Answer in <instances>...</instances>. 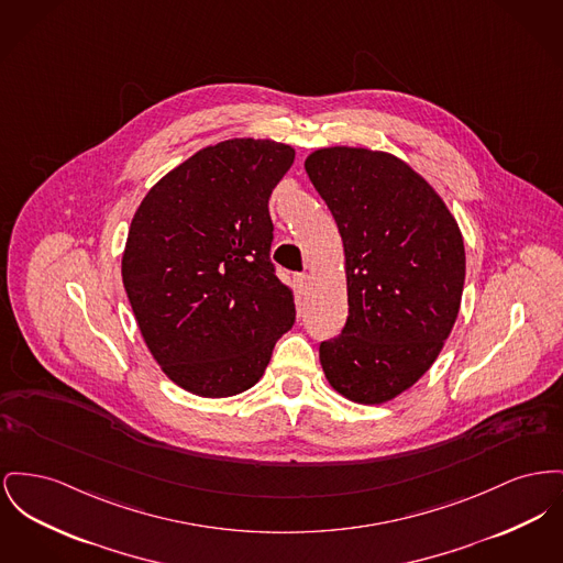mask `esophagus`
I'll list each match as a JSON object with an SVG mask.
<instances>
[{
	"label": "esophagus",
	"instance_id": "1",
	"mask_svg": "<svg viewBox=\"0 0 563 563\" xmlns=\"http://www.w3.org/2000/svg\"><path fill=\"white\" fill-rule=\"evenodd\" d=\"M296 287H298L299 294L303 296L308 291V285H310V276L308 274H296Z\"/></svg>",
	"mask_w": 563,
	"mask_h": 563
}]
</instances>
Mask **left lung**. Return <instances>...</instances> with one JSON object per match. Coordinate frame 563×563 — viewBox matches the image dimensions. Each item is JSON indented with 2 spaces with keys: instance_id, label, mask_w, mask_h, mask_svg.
<instances>
[{
  "instance_id": "1",
  "label": "left lung",
  "mask_w": 563,
  "mask_h": 563,
  "mask_svg": "<svg viewBox=\"0 0 563 563\" xmlns=\"http://www.w3.org/2000/svg\"><path fill=\"white\" fill-rule=\"evenodd\" d=\"M344 246L349 317L321 342L325 378L357 404H385L435 362L465 280L460 225L430 183L396 155L330 146L303 162Z\"/></svg>"
}]
</instances>
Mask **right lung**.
<instances>
[{
  "label": "right lung",
  "instance_id": "obj_1",
  "mask_svg": "<svg viewBox=\"0 0 563 563\" xmlns=\"http://www.w3.org/2000/svg\"><path fill=\"white\" fill-rule=\"evenodd\" d=\"M296 151L233 137L206 146L146 194L121 274L140 333L167 378L199 397L251 389L296 321L269 262L272 189Z\"/></svg>",
  "mask_w": 563,
  "mask_h": 563
}]
</instances>
